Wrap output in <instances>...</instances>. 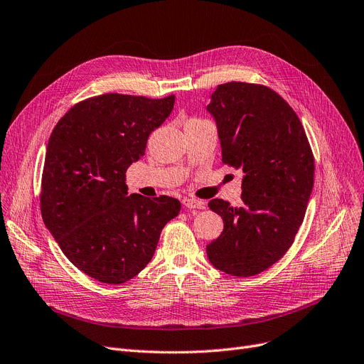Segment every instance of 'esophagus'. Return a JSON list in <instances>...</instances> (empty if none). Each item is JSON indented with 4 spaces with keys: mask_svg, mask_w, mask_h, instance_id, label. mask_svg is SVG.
<instances>
[{
    "mask_svg": "<svg viewBox=\"0 0 364 364\" xmlns=\"http://www.w3.org/2000/svg\"><path fill=\"white\" fill-rule=\"evenodd\" d=\"M182 203L186 209H205V203L197 198H183Z\"/></svg>",
    "mask_w": 364,
    "mask_h": 364,
    "instance_id": "1",
    "label": "esophagus"
}]
</instances>
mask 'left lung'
<instances>
[{
  "label": "left lung",
  "mask_w": 364,
  "mask_h": 364,
  "mask_svg": "<svg viewBox=\"0 0 364 364\" xmlns=\"http://www.w3.org/2000/svg\"><path fill=\"white\" fill-rule=\"evenodd\" d=\"M207 111L216 121L222 163L245 171L240 207L209 201L223 231L207 245V257L223 272L252 277L293 245L313 191L314 155L296 112L267 85L220 84Z\"/></svg>",
  "instance_id": "left-lung-1"
}]
</instances>
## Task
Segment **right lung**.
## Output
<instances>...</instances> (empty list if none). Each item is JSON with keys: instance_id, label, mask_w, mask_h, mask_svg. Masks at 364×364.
<instances>
[{"instance_id": "1", "label": "right lung", "mask_w": 364, "mask_h": 364, "mask_svg": "<svg viewBox=\"0 0 364 364\" xmlns=\"http://www.w3.org/2000/svg\"><path fill=\"white\" fill-rule=\"evenodd\" d=\"M175 105L105 93L81 100L51 132L41 178V215L63 255L92 279L121 284L152 259L176 198L127 197L126 171Z\"/></svg>"}]
</instances>
